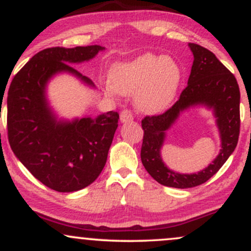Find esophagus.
<instances>
[{
	"label": "esophagus",
	"mask_w": 251,
	"mask_h": 251,
	"mask_svg": "<svg viewBox=\"0 0 251 251\" xmlns=\"http://www.w3.org/2000/svg\"><path fill=\"white\" fill-rule=\"evenodd\" d=\"M132 120H133V116H132V113L127 109H125V111H123L122 113H120V122L123 124H126V123H131Z\"/></svg>",
	"instance_id": "34e87169"
}]
</instances>
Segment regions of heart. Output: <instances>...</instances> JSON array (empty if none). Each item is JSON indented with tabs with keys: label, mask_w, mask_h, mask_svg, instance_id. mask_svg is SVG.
I'll list each match as a JSON object with an SVG mask.
<instances>
[{
	"label": "heart",
	"mask_w": 251,
	"mask_h": 251,
	"mask_svg": "<svg viewBox=\"0 0 251 251\" xmlns=\"http://www.w3.org/2000/svg\"><path fill=\"white\" fill-rule=\"evenodd\" d=\"M180 66L175 59L146 53L112 67L108 96L135 94V106L146 114H158L168 109L181 85Z\"/></svg>",
	"instance_id": "obj_1"
}]
</instances>
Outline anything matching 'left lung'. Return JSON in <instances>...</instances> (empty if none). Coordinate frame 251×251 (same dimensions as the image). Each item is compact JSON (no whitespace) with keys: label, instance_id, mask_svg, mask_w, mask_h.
I'll use <instances>...</instances> for the list:
<instances>
[{"label":"left lung","instance_id":"obj_1","mask_svg":"<svg viewBox=\"0 0 251 251\" xmlns=\"http://www.w3.org/2000/svg\"><path fill=\"white\" fill-rule=\"evenodd\" d=\"M194 54L188 86L179 100L160 116L146 117L142 122L144 139L142 163L150 176L162 185L188 189L205 183L220 170L235 151L240 135V88L234 74L212 51L189 43ZM204 107L213 112L221 139L218 157L205 169L196 174H180L163 163L161 150L167 131L184 111Z\"/></svg>","mask_w":251,"mask_h":251}]
</instances>
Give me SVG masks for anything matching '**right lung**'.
<instances>
[{"mask_svg": "<svg viewBox=\"0 0 251 251\" xmlns=\"http://www.w3.org/2000/svg\"><path fill=\"white\" fill-rule=\"evenodd\" d=\"M101 46L53 47L35 54L14 76L7 98L10 148L36 179L59 192L79 191L101 174L118 127L119 114L59 118L47 97L48 83L70 74L89 88L93 81L71 65L87 62Z\"/></svg>", "mask_w": 251, "mask_h": 251, "instance_id": "add662e5", "label": "right lung"}]
</instances>
